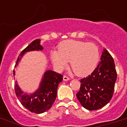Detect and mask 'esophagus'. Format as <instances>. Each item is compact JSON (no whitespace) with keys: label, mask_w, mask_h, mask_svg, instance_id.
<instances>
[{"label":"esophagus","mask_w":127,"mask_h":127,"mask_svg":"<svg viewBox=\"0 0 127 127\" xmlns=\"http://www.w3.org/2000/svg\"><path fill=\"white\" fill-rule=\"evenodd\" d=\"M63 80H64V81H67V80H69L70 78L68 77V76H64Z\"/></svg>","instance_id":"obj_1"}]
</instances>
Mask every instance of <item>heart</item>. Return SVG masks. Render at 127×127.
Masks as SVG:
<instances>
[{"label":"heart","mask_w":127,"mask_h":127,"mask_svg":"<svg viewBox=\"0 0 127 127\" xmlns=\"http://www.w3.org/2000/svg\"><path fill=\"white\" fill-rule=\"evenodd\" d=\"M53 63L59 70L67 66L78 76H86L96 68L99 60V50L94 43L82 41L65 40L60 43L57 51L51 53Z\"/></svg>","instance_id":"heart-1"}]
</instances>
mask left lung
Masks as SVG:
<instances>
[{
	"mask_svg": "<svg viewBox=\"0 0 127 127\" xmlns=\"http://www.w3.org/2000/svg\"><path fill=\"white\" fill-rule=\"evenodd\" d=\"M117 80L114 60L105 49L101 61L90 75L84 78L76 97L82 106L88 110L102 108L111 99Z\"/></svg>",
	"mask_w": 127,
	"mask_h": 127,
	"instance_id": "obj_1",
	"label": "left lung"
}]
</instances>
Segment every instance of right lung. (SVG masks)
<instances>
[{"label":"right lung","mask_w":127,"mask_h":127,"mask_svg":"<svg viewBox=\"0 0 127 127\" xmlns=\"http://www.w3.org/2000/svg\"><path fill=\"white\" fill-rule=\"evenodd\" d=\"M40 39H35L21 52L18 57L14 67L18 64V62L25 53L31 51L43 50L40 45ZM14 70V75L15 76ZM63 80V75L52 70H47L44 74L39 88L32 94H24L19 88L18 84H14L15 93L20 102L30 111L35 113H42L49 110L53 104L57 97L58 86Z\"/></svg>","instance_id":"1"}]
</instances>
